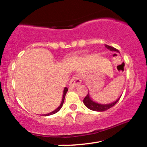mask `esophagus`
<instances>
[{"label":"esophagus","instance_id":"1","mask_svg":"<svg viewBox=\"0 0 147 147\" xmlns=\"http://www.w3.org/2000/svg\"><path fill=\"white\" fill-rule=\"evenodd\" d=\"M82 77L79 75H75L72 77L69 84V88H74L78 86L82 83Z\"/></svg>","mask_w":147,"mask_h":147}]
</instances>
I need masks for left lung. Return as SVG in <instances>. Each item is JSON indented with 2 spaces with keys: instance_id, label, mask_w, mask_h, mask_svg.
Wrapping results in <instances>:
<instances>
[{
  "instance_id": "left-lung-1",
  "label": "left lung",
  "mask_w": 147,
  "mask_h": 147,
  "mask_svg": "<svg viewBox=\"0 0 147 147\" xmlns=\"http://www.w3.org/2000/svg\"><path fill=\"white\" fill-rule=\"evenodd\" d=\"M105 47L107 49H109V50H111V51L119 52V50H117L116 48H113V47L109 46V45H106ZM119 99H120V97H119V98H118V99H117V100L115 101V102L111 103V104H99L95 102H93L90 97L89 94L88 93V95L86 96L85 98L84 99L83 102H84V104H85V106H86L87 108H88L89 109H90V110L95 111H100V112H102V111H105L106 110H108V109H111V107H113L115 104H117V102L119 101Z\"/></svg>"
}]
</instances>
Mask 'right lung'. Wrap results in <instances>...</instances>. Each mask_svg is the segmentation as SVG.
Returning <instances> with one entry per match:
<instances>
[{"mask_svg": "<svg viewBox=\"0 0 147 147\" xmlns=\"http://www.w3.org/2000/svg\"><path fill=\"white\" fill-rule=\"evenodd\" d=\"M68 88H66V87H65V88H64V90H63V98H62L61 103V104H60V105H59V107L57 108V109H55V111H52V112L50 113H48V114L44 115H45V116H48V115H53V114L56 113L58 112V111H59L61 109L62 106H63V102H64V99H65V94H66L67 91H68Z\"/></svg>", "mask_w": 147, "mask_h": 147, "instance_id": "1", "label": "right lung"}]
</instances>
